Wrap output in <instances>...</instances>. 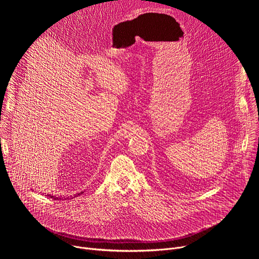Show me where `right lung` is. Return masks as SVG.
Returning a JSON list of instances; mask_svg holds the SVG:
<instances>
[{"instance_id":"right-lung-1","label":"right lung","mask_w":259,"mask_h":259,"mask_svg":"<svg viewBox=\"0 0 259 259\" xmlns=\"http://www.w3.org/2000/svg\"><path fill=\"white\" fill-rule=\"evenodd\" d=\"M83 194V192H81V193H79V194H76L75 196L73 197H76V196H80V195H82ZM49 198H52V199H54V200H58V199H61V198H59V197H55V196H51V195H47ZM65 199V198H64Z\"/></svg>"}]
</instances>
